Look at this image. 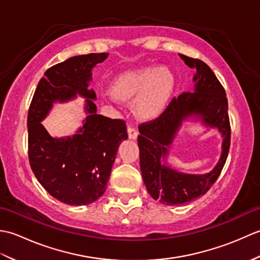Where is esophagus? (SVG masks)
<instances>
[{
    "label": "esophagus",
    "mask_w": 260,
    "mask_h": 260,
    "mask_svg": "<svg viewBox=\"0 0 260 260\" xmlns=\"http://www.w3.org/2000/svg\"><path fill=\"white\" fill-rule=\"evenodd\" d=\"M127 133H128V137L131 140H136L139 136V131H137L134 126L128 125L127 126Z\"/></svg>",
    "instance_id": "1"
}]
</instances>
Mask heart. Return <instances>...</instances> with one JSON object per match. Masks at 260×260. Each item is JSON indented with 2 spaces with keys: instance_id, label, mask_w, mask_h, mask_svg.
I'll use <instances>...</instances> for the list:
<instances>
[{
  "instance_id": "obj_1",
  "label": "heart",
  "mask_w": 260,
  "mask_h": 260,
  "mask_svg": "<svg viewBox=\"0 0 260 260\" xmlns=\"http://www.w3.org/2000/svg\"><path fill=\"white\" fill-rule=\"evenodd\" d=\"M175 87V77L168 67H143L120 75L113 85L114 95L135 99L134 107L142 118L152 119L167 108Z\"/></svg>"
}]
</instances>
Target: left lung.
Returning <instances> with one entry per match:
<instances>
[{"instance_id":"left-lung-1","label":"left lung","mask_w":260,"mask_h":260,"mask_svg":"<svg viewBox=\"0 0 260 260\" xmlns=\"http://www.w3.org/2000/svg\"><path fill=\"white\" fill-rule=\"evenodd\" d=\"M180 57L196 70L194 90L174 97L157 118L140 124L137 139L146 189L154 200L167 206L186 203L206 194L221 173L230 147L231 128L224 88L207 63L184 54ZM191 115H199L206 124L217 126L224 137L219 162L206 175L182 174L160 163V157L167 155V148L181 121Z\"/></svg>"}]
</instances>
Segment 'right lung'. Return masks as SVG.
Here are the masks:
<instances>
[{
  "label": "right lung",
  "mask_w": 260,
  "mask_h": 260,
  "mask_svg": "<svg viewBox=\"0 0 260 260\" xmlns=\"http://www.w3.org/2000/svg\"><path fill=\"white\" fill-rule=\"evenodd\" d=\"M108 53L69 58L49 68L37 86L27 113L29 162L41 185L57 200L70 206L95 202L105 190L126 123L98 115L96 93L88 89L91 69ZM77 93L87 98L88 116L77 134L53 139L41 124L56 101H68Z\"/></svg>",
  "instance_id": "right-lung-1"
}]
</instances>
